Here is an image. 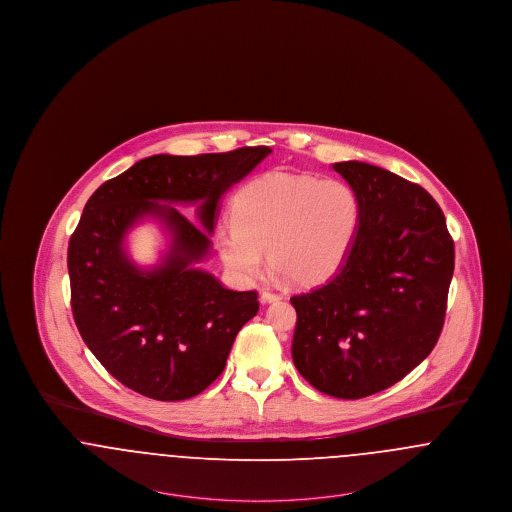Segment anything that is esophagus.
Returning <instances> with one entry per match:
<instances>
[{"instance_id": "34e87169", "label": "esophagus", "mask_w": 512, "mask_h": 512, "mask_svg": "<svg viewBox=\"0 0 512 512\" xmlns=\"http://www.w3.org/2000/svg\"><path fill=\"white\" fill-rule=\"evenodd\" d=\"M278 299H280L278 293L268 292V290L261 293V303H272V301H278Z\"/></svg>"}]
</instances>
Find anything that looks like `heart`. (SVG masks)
Listing matches in <instances>:
<instances>
[{
    "instance_id": "1",
    "label": "heart",
    "mask_w": 512,
    "mask_h": 512,
    "mask_svg": "<svg viewBox=\"0 0 512 512\" xmlns=\"http://www.w3.org/2000/svg\"><path fill=\"white\" fill-rule=\"evenodd\" d=\"M232 226L217 236V249L234 276L257 278L267 253L270 267L307 288L345 263L361 226V201L338 178L270 172L236 194Z\"/></svg>"
}]
</instances>
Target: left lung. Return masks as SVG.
Wrapping results in <instances>:
<instances>
[{"mask_svg":"<svg viewBox=\"0 0 512 512\" xmlns=\"http://www.w3.org/2000/svg\"><path fill=\"white\" fill-rule=\"evenodd\" d=\"M361 201L345 263L293 295V365L318 391L361 399L405 378L438 343L455 245L436 199L393 172L334 163Z\"/></svg>","mask_w":512,"mask_h":512,"instance_id":"left-lung-1","label":"left lung"}]
</instances>
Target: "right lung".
Instances as JSON below:
<instances>
[{
    "instance_id": "add662e5",
    "label": "right lung",
    "mask_w": 512,
    "mask_h": 512,
    "mask_svg": "<svg viewBox=\"0 0 512 512\" xmlns=\"http://www.w3.org/2000/svg\"><path fill=\"white\" fill-rule=\"evenodd\" d=\"M272 149L240 147L192 157L153 155L101 184L69 242L74 322L84 343L121 384L157 401H182L211 386L247 320L257 292L226 290L195 267L211 249L222 194ZM171 202H192L203 229ZM146 216L172 234L153 269L131 263L127 230Z\"/></svg>"
}]
</instances>
